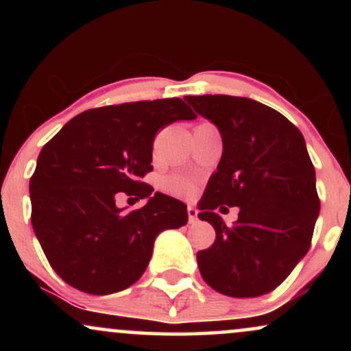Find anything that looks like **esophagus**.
<instances>
[{
	"label": "esophagus",
	"instance_id": "esophagus-1",
	"mask_svg": "<svg viewBox=\"0 0 351 351\" xmlns=\"http://www.w3.org/2000/svg\"><path fill=\"white\" fill-rule=\"evenodd\" d=\"M188 221L191 224H195L198 221V209L195 206H188Z\"/></svg>",
	"mask_w": 351,
	"mask_h": 351
}]
</instances>
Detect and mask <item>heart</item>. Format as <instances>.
<instances>
[{
	"mask_svg": "<svg viewBox=\"0 0 351 351\" xmlns=\"http://www.w3.org/2000/svg\"><path fill=\"white\" fill-rule=\"evenodd\" d=\"M165 188H167L168 191L176 193V195H186V193L193 189V184L191 181L184 178H170L165 181Z\"/></svg>",
	"mask_w": 351,
	"mask_h": 351,
	"instance_id": "obj_1",
	"label": "heart"
}]
</instances>
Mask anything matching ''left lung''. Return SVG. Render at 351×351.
Masks as SVG:
<instances>
[{
	"label": "left lung",
	"instance_id": "left-lung-1",
	"mask_svg": "<svg viewBox=\"0 0 351 351\" xmlns=\"http://www.w3.org/2000/svg\"><path fill=\"white\" fill-rule=\"evenodd\" d=\"M215 123L223 155L198 203L216 241L196 254L209 287L229 297H259L289 277L310 247L320 213L315 168L300 130L274 108L247 97L188 95ZM240 209L228 227L215 213Z\"/></svg>",
	"mask_w": 351,
	"mask_h": 351
}]
</instances>
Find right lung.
Returning <instances> with one entry per match:
<instances>
[{
    "instance_id": "obj_1",
    "label": "right lung",
    "mask_w": 351,
    "mask_h": 351,
    "mask_svg": "<svg viewBox=\"0 0 351 351\" xmlns=\"http://www.w3.org/2000/svg\"><path fill=\"white\" fill-rule=\"evenodd\" d=\"M196 119L181 99L92 108L43 147L29 181L31 223L51 267L77 291L108 295L142 277L156 236L188 223L186 204L142 180L165 125ZM119 192L147 199L125 213Z\"/></svg>"
}]
</instances>
